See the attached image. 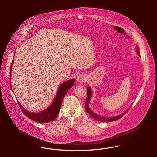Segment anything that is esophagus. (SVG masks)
Here are the masks:
<instances>
[{"label": "esophagus", "instance_id": "esophagus-1", "mask_svg": "<svg viewBox=\"0 0 157 157\" xmlns=\"http://www.w3.org/2000/svg\"><path fill=\"white\" fill-rule=\"evenodd\" d=\"M86 80V76L83 74L79 75L77 78V81L78 82H83Z\"/></svg>", "mask_w": 157, "mask_h": 157}]
</instances>
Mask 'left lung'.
<instances>
[{
    "instance_id": "1",
    "label": "left lung",
    "mask_w": 157,
    "mask_h": 157,
    "mask_svg": "<svg viewBox=\"0 0 157 157\" xmlns=\"http://www.w3.org/2000/svg\"><path fill=\"white\" fill-rule=\"evenodd\" d=\"M136 50L139 56H140L138 47L136 48ZM91 95H92V90H91V89L88 87V90H87V98H86V100L85 101V109H86V111L89 113L90 115L95 120H97L100 121H113L117 120L119 118H121L126 112L128 111H127L122 114H120V115L115 116V117H104V116H100L98 114L95 113V112H92L91 111V109L89 108V102H90Z\"/></svg>"
}]
</instances>
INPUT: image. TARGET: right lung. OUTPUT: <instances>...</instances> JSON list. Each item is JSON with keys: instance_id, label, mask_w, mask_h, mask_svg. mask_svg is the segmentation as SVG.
<instances>
[{"instance_id": "1", "label": "right lung", "mask_w": 157, "mask_h": 157, "mask_svg": "<svg viewBox=\"0 0 157 157\" xmlns=\"http://www.w3.org/2000/svg\"><path fill=\"white\" fill-rule=\"evenodd\" d=\"M13 62V61L12 62V63ZM11 67H12V64L10 69V77H11ZM10 82H11V80H10ZM74 83V80L71 79L62 83L60 85V88H59L56 96L55 97V99L53 103H52V105H51V106H49L48 108L46 109L45 110L42 112H39V113L29 112L24 109V108L18 101L19 106L20 108L22 109L23 113L29 119H31L36 122L42 123L50 122L53 120H54L58 115L59 111L60 110V107H61V105H62L63 97L67 94L68 90L73 86Z\"/></svg>"}]
</instances>
